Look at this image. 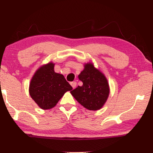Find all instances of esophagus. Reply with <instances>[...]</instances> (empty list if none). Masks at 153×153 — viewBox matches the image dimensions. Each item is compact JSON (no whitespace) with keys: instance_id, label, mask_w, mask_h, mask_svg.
<instances>
[{"instance_id":"1","label":"esophagus","mask_w":153,"mask_h":153,"mask_svg":"<svg viewBox=\"0 0 153 153\" xmlns=\"http://www.w3.org/2000/svg\"><path fill=\"white\" fill-rule=\"evenodd\" d=\"M70 84H71V85H72V87L73 88H76V81H73V82H71Z\"/></svg>"}]
</instances>
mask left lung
I'll list each match as a JSON object with an SVG mask.
<instances>
[{
    "label": "left lung",
    "instance_id": "8db88e82",
    "mask_svg": "<svg viewBox=\"0 0 153 153\" xmlns=\"http://www.w3.org/2000/svg\"><path fill=\"white\" fill-rule=\"evenodd\" d=\"M79 79L83 82L70 91L79 104L91 111H97L106 103L110 93L107 79L94 64L88 62L84 64V69L79 74Z\"/></svg>",
    "mask_w": 153,
    "mask_h": 153
}]
</instances>
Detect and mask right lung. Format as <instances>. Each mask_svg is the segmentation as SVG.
Returning a JSON list of instances; mask_svg holds the SVG:
<instances>
[{"label": "right lung", "instance_id": "1", "mask_svg": "<svg viewBox=\"0 0 153 153\" xmlns=\"http://www.w3.org/2000/svg\"><path fill=\"white\" fill-rule=\"evenodd\" d=\"M53 62L43 65L35 72L29 85V93L42 109L53 108L67 91L72 90L64 76L55 72Z\"/></svg>", "mask_w": 153, "mask_h": 153}]
</instances>
